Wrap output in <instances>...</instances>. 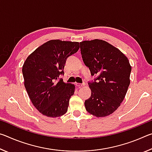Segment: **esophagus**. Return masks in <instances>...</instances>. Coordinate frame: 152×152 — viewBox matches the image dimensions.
Returning <instances> with one entry per match:
<instances>
[{"label":"esophagus","instance_id":"obj_1","mask_svg":"<svg viewBox=\"0 0 152 152\" xmlns=\"http://www.w3.org/2000/svg\"><path fill=\"white\" fill-rule=\"evenodd\" d=\"M85 84H81V83H76V86L77 87H78V88H80L82 86H84Z\"/></svg>","mask_w":152,"mask_h":152}]
</instances>
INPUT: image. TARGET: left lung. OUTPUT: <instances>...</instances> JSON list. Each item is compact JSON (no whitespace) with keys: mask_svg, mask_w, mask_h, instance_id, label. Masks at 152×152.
Returning <instances> with one entry per match:
<instances>
[{"mask_svg":"<svg viewBox=\"0 0 152 152\" xmlns=\"http://www.w3.org/2000/svg\"><path fill=\"white\" fill-rule=\"evenodd\" d=\"M80 45L84 63L92 76L98 75L95 82H88L91 96L85 101V108L95 117H107L124 99L130 84L132 66L119 49L104 40L83 41Z\"/></svg>","mask_w":152,"mask_h":152,"instance_id":"left-lung-1","label":"left lung"}]
</instances>
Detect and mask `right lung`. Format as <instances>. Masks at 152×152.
<instances>
[{"instance_id":"right-lung-1","label":"right lung","mask_w":152,"mask_h":152,"mask_svg":"<svg viewBox=\"0 0 152 152\" xmlns=\"http://www.w3.org/2000/svg\"><path fill=\"white\" fill-rule=\"evenodd\" d=\"M79 48L78 42L50 40L25 61L22 68L25 87L33 104L45 116L61 117L68 110L75 86L58 78L64 74L66 59Z\"/></svg>"}]
</instances>
